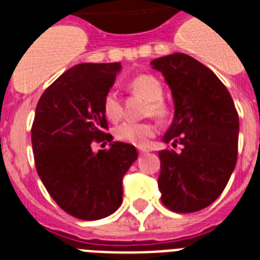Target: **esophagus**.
<instances>
[{
  "label": "esophagus",
  "instance_id": "obj_1",
  "mask_svg": "<svg viewBox=\"0 0 260 260\" xmlns=\"http://www.w3.org/2000/svg\"><path fill=\"white\" fill-rule=\"evenodd\" d=\"M138 152H139V154H143V153H146L147 150L145 149V147H139V149H138Z\"/></svg>",
  "mask_w": 260,
  "mask_h": 260
}]
</instances>
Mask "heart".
I'll use <instances>...</instances> for the list:
<instances>
[{"label":"heart","instance_id":"obj_1","mask_svg":"<svg viewBox=\"0 0 260 260\" xmlns=\"http://www.w3.org/2000/svg\"><path fill=\"white\" fill-rule=\"evenodd\" d=\"M126 89L135 94H139L147 100L145 107V115H153L160 121H166L170 117V106L163 99L164 89L161 82L150 74H139L128 80ZM103 113L110 121L117 122L122 117L124 108L122 100L117 93L108 91L103 99ZM156 125L146 122H122L114 129V138L118 142L134 145V146H145L149 139L156 134Z\"/></svg>","mask_w":260,"mask_h":260}]
</instances>
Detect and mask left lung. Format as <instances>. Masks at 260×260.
Masks as SVG:
<instances>
[{
    "label": "left lung",
    "mask_w": 260,
    "mask_h": 260,
    "mask_svg": "<svg viewBox=\"0 0 260 260\" xmlns=\"http://www.w3.org/2000/svg\"><path fill=\"white\" fill-rule=\"evenodd\" d=\"M171 87L174 119L158 152L161 202L175 213L205 209L229 182L238 156V113L230 91L206 65L175 53L152 61Z\"/></svg>",
    "instance_id": "1"
}]
</instances>
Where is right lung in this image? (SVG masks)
I'll return each instance as SVG.
<instances>
[{"mask_svg":"<svg viewBox=\"0 0 260 260\" xmlns=\"http://www.w3.org/2000/svg\"><path fill=\"white\" fill-rule=\"evenodd\" d=\"M119 69V62L76 65L37 103L31 125L37 174L55 203L80 220L107 217L121 206L122 177L138 158L135 146L106 134L103 99ZM94 141L110 147L93 153Z\"/></svg>","mask_w":260,"mask_h":260,"instance_id":"obj_1","label":"right lung"}]
</instances>
